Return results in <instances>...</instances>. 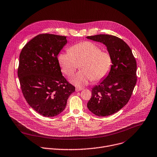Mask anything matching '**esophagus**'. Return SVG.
<instances>
[{"label":"esophagus","instance_id":"34e87169","mask_svg":"<svg viewBox=\"0 0 157 157\" xmlns=\"http://www.w3.org/2000/svg\"><path fill=\"white\" fill-rule=\"evenodd\" d=\"M83 89L81 88H76V91L78 92V91H82Z\"/></svg>","mask_w":157,"mask_h":157}]
</instances>
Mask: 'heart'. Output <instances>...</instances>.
Wrapping results in <instances>:
<instances>
[{"label": "heart", "instance_id": "1", "mask_svg": "<svg viewBox=\"0 0 157 157\" xmlns=\"http://www.w3.org/2000/svg\"><path fill=\"white\" fill-rule=\"evenodd\" d=\"M58 60L62 72L68 77L74 74L79 64L81 71L71 79V82L79 87L86 86L92 80L99 81L105 79L113 64L111 54L90 41L73 45L69 51L59 53Z\"/></svg>", "mask_w": 157, "mask_h": 157}]
</instances>
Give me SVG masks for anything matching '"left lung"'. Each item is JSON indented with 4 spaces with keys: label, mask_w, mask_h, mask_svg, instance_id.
Masks as SVG:
<instances>
[{
    "label": "left lung",
    "mask_w": 157,
    "mask_h": 157,
    "mask_svg": "<svg viewBox=\"0 0 157 157\" xmlns=\"http://www.w3.org/2000/svg\"><path fill=\"white\" fill-rule=\"evenodd\" d=\"M105 44L113 64L105 79L91 90L87 106L98 117H107L124 106L133 93L137 81L136 62L132 49L121 39L109 34L87 36Z\"/></svg>",
    "instance_id": "obj_1"
}]
</instances>
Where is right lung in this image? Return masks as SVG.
Segmentation results:
<instances>
[{"mask_svg":"<svg viewBox=\"0 0 157 157\" xmlns=\"http://www.w3.org/2000/svg\"><path fill=\"white\" fill-rule=\"evenodd\" d=\"M66 36L40 34L29 40L19 56L17 75L27 103L42 116L53 117L66 108L75 87L62 75L58 55Z\"/></svg>","mask_w":157,"mask_h":157,"instance_id":"right-lung-1","label":"right lung"}]
</instances>
